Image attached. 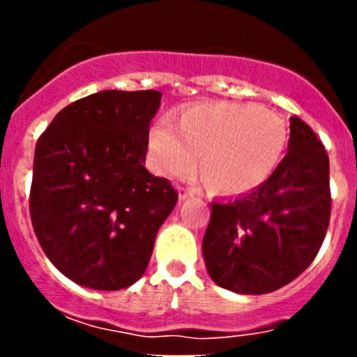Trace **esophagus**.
Listing matches in <instances>:
<instances>
[{"instance_id":"1","label":"esophagus","mask_w":357,"mask_h":357,"mask_svg":"<svg viewBox=\"0 0 357 357\" xmlns=\"http://www.w3.org/2000/svg\"><path fill=\"white\" fill-rule=\"evenodd\" d=\"M195 197V191H191V189H185V188H181L178 189V198H181L182 202L188 200V198Z\"/></svg>"}]
</instances>
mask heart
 Masks as SVG:
<instances>
[{"label": "heart", "mask_w": 357, "mask_h": 357, "mask_svg": "<svg viewBox=\"0 0 357 357\" xmlns=\"http://www.w3.org/2000/svg\"><path fill=\"white\" fill-rule=\"evenodd\" d=\"M151 125L148 150L153 168L182 178L202 168L225 195H245L268 181L286 146V128L270 110L250 103H202Z\"/></svg>", "instance_id": "obj_1"}]
</instances>
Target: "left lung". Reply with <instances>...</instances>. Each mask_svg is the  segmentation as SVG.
I'll return each instance as SVG.
<instances>
[{
	"label": "left lung",
	"instance_id": "left-lung-1",
	"mask_svg": "<svg viewBox=\"0 0 357 357\" xmlns=\"http://www.w3.org/2000/svg\"><path fill=\"white\" fill-rule=\"evenodd\" d=\"M331 216L329 157L301 118L288 153L248 195L213 204L202 254L211 279L241 295L282 288L313 263Z\"/></svg>",
	"mask_w": 357,
	"mask_h": 357
}]
</instances>
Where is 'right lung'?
<instances>
[{"label": "right lung", "instance_id": "1", "mask_svg": "<svg viewBox=\"0 0 357 357\" xmlns=\"http://www.w3.org/2000/svg\"><path fill=\"white\" fill-rule=\"evenodd\" d=\"M159 91H102L62 109L36 144L30 216L44 254L100 291L143 277L176 204L168 178L144 168Z\"/></svg>", "mask_w": 357, "mask_h": 357}]
</instances>
